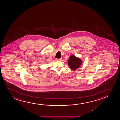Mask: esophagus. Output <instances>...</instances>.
<instances>
[{
	"mask_svg": "<svg viewBox=\"0 0 120 120\" xmlns=\"http://www.w3.org/2000/svg\"><path fill=\"white\" fill-rule=\"evenodd\" d=\"M62 59V58H60V59H57V61H61Z\"/></svg>",
	"mask_w": 120,
	"mask_h": 120,
	"instance_id": "esophagus-1",
	"label": "esophagus"
}]
</instances>
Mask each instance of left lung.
Masks as SVG:
<instances>
[{
    "label": "left lung",
    "instance_id": "obj_1",
    "mask_svg": "<svg viewBox=\"0 0 120 120\" xmlns=\"http://www.w3.org/2000/svg\"><path fill=\"white\" fill-rule=\"evenodd\" d=\"M68 63L71 69L75 71L81 66L82 60L74 55H71L69 58Z\"/></svg>",
    "mask_w": 120,
    "mask_h": 120
}]
</instances>
